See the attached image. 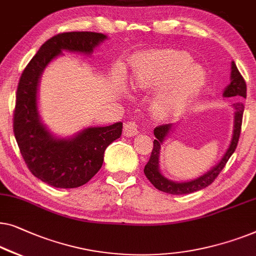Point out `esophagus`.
<instances>
[{
	"instance_id": "34e87169",
	"label": "esophagus",
	"mask_w": 256,
	"mask_h": 256,
	"mask_svg": "<svg viewBox=\"0 0 256 256\" xmlns=\"http://www.w3.org/2000/svg\"><path fill=\"white\" fill-rule=\"evenodd\" d=\"M138 132H139V126L134 120H130L124 124V136H133L138 134Z\"/></svg>"
}]
</instances>
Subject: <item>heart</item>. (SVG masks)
Instances as JSON below:
<instances>
[{
    "instance_id": "b5f03b06",
    "label": "heart",
    "mask_w": 256,
    "mask_h": 256,
    "mask_svg": "<svg viewBox=\"0 0 256 256\" xmlns=\"http://www.w3.org/2000/svg\"><path fill=\"white\" fill-rule=\"evenodd\" d=\"M134 81L140 89H161L153 102L159 117L178 114L203 89L206 75L203 68L192 64L184 51H159L136 59Z\"/></svg>"
}]
</instances>
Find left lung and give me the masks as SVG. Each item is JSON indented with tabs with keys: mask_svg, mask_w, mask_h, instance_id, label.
Here are the masks:
<instances>
[{
	"mask_svg": "<svg viewBox=\"0 0 256 256\" xmlns=\"http://www.w3.org/2000/svg\"><path fill=\"white\" fill-rule=\"evenodd\" d=\"M231 82L228 87L225 88L222 96L224 97H236L238 100L246 98V82H244V78L241 76L240 72L238 70L234 61H232L231 66ZM233 108H234V128H233V134L231 142H230L228 148L226 150V152L220 161L214 166V168L210 169L208 172H205L200 178L188 182H174L172 180H168L167 178L161 174L160 167H159V156H160V150L161 145L167 138L169 133H170L172 128V124H164L156 126L154 128V136L156 139L153 142V150L152 154L148 162L144 168V172H145L146 178L150 180V182L156 186V189L161 190V192L172 194V195H186V194H192L195 192H198L204 188H206L208 186H210L212 182L214 181L216 178L219 175V172L222 170V168L225 167L226 162H228L230 158L238 146V142H239V136L241 132V124H242V114H244V103L242 102H236L233 103Z\"/></svg>",
	"mask_w": 256,
	"mask_h": 256,
	"instance_id": "obj_1",
	"label": "left lung"
}]
</instances>
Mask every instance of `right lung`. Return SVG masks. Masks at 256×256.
<instances>
[{"mask_svg":"<svg viewBox=\"0 0 256 256\" xmlns=\"http://www.w3.org/2000/svg\"><path fill=\"white\" fill-rule=\"evenodd\" d=\"M106 36L97 32H64L40 46L20 75L14 111V133L22 156L36 178L54 188H78L103 164L104 152L122 136L123 123L88 128L70 138H58L42 123L38 84L45 67L62 51L92 54Z\"/></svg>","mask_w":256,"mask_h":256,"instance_id":"obj_1","label":"right lung"}]
</instances>
